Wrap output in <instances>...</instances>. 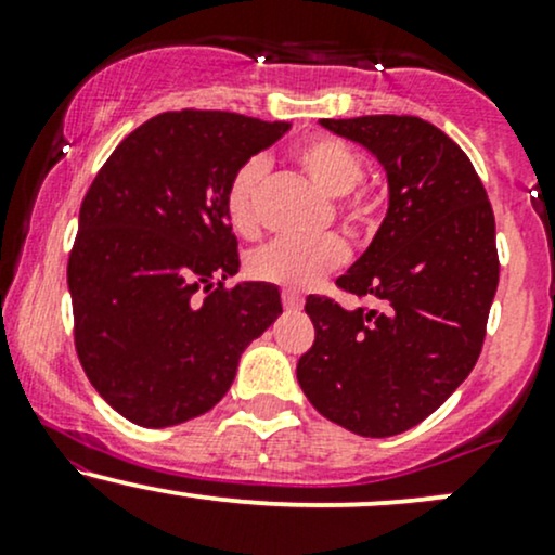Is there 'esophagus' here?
Here are the masks:
<instances>
[{"label": "esophagus", "instance_id": "obj_1", "mask_svg": "<svg viewBox=\"0 0 555 555\" xmlns=\"http://www.w3.org/2000/svg\"><path fill=\"white\" fill-rule=\"evenodd\" d=\"M282 302H284V308H289V310L302 308V297H299L297 292H289V289L282 292Z\"/></svg>", "mask_w": 555, "mask_h": 555}]
</instances>
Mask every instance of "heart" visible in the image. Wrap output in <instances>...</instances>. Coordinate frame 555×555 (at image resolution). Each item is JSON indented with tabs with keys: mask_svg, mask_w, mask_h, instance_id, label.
<instances>
[{
	"mask_svg": "<svg viewBox=\"0 0 555 555\" xmlns=\"http://www.w3.org/2000/svg\"><path fill=\"white\" fill-rule=\"evenodd\" d=\"M297 167L308 175L321 193L341 197V214L354 227H367L375 216V197L365 190H354L365 177L362 156L349 143L334 135H315L295 149ZM266 162L247 158L227 184L224 208L229 224L240 234L258 229L260 188H263ZM347 260V245L336 234L318 240H273L253 253L247 269L260 282H271L286 289H308L328 271Z\"/></svg>",
	"mask_w": 555,
	"mask_h": 555,
	"instance_id": "b5f03b06",
	"label": "heart"
}]
</instances>
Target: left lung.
I'll list each match as a JSON object with an SVG mask.
<instances>
[{
    "instance_id": "8db88e82",
    "label": "left lung",
    "mask_w": 555,
    "mask_h": 555,
    "mask_svg": "<svg viewBox=\"0 0 555 555\" xmlns=\"http://www.w3.org/2000/svg\"><path fill=\"white\" fill-rule=\"evenodd\" d=\"M321 125L384 164L388 214L336 279L373 305L305 299L315 341L297 380L331 423L365 438L397 436L433 415L480 358L501 269L493 208L467 154L425 119L371 114Z\"/></svg>"
}]
</instances>
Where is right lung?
<instances>
[{
  "label": "right lung",
  "instance_id": "add662e5",
  "mask_svg": "<svg viewBox=\"0 0 555 555\" xmlns=\"http://www.w3.org/2000/svg\"><path fill=\"white\" fill-rule=\"evenodd\" d=\"M286 130L234 112L156 114L82 197L67 260L75 352L130 423L169 428L219 404L247 344L282 313L273 284H224L240 269L224 195Z\"/></svg>",
  "mask_w": 555,
  "mask_h": 555
}]
</instances>
